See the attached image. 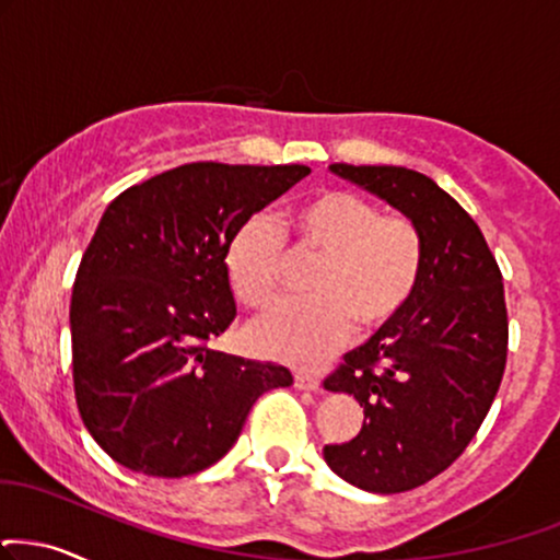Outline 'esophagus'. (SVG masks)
I'll list each match as a JSON object with an SVG mask.
<instances>
[{
    "instance_id": "34e87169",
    "label": "esophagus",
    "mask_w": 560,
    "mask_h": 560,
    "mask_svg": "<svg viewBox=\"0 0 560 560\" xmlns=\"http://www.w3.org/2000/svg\"><path fill=\"white\" fill-rule=\"evenodd\" d=\"M294 386L298 388H302V390H318L320 388V378L318 375H313V373H294Z\"/></svg>"
}]
</instances>
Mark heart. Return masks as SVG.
Instances as JSON below:
<instances>
[{"mask_svg":"<svg viewBox=\"0 0 560 560\" xmlns=\"http://www.w3.org/2000/svg\"><path fill=\"white\" fill-rule=\"evenodd\" d=\"M294 245L323 255L313 300L284 302L247 328L255 352L292 365H318L354 331H381L412 302L425 266V242L415 221L381 213L349 190H323L289 215ZM287 247L268 215L234 229L224 250L229 289L242 305L266 307L279 298Z\"/></svg>","mask_w":560,"mask_h":560,"instance_id":"1","label":"heart"}]
</instances>
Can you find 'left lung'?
<instances>
[{
	"label": "left lung",
	"instance_id": "left-lung-1",
	"mask_svg": "<svg viewBox=\"0 0 560 560\" xmlns=\"http://www.w3.org/2000/svg\"><path fill=\"white\" fill-rule=\"evenodd\" d=\"M420 229L425 266L407 310L323 381L360 401L352 441L323 448L341 480L404 493L462 456L493 404L509 352L501 268L472 215L425 174L404 166L331 164Z\"/></svg>",
	"mask_w": 560,
	"mask_h": 560
}]
</instances>
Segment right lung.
I'll list each match as a JSON object with an SVG mask.
<instances>
[{"label": "right lung", "mask_w": 560, "mask_h": 560, "mask_svg": "<svg viewBox=\"0 0 560 560\" xmlns=\"http://www.w3.org/2000/svg\"><path fill=\"white\" fill-rule=\"evenodd\" d=\"M302 164L198 161L127 187L101 215L70 302L72 381L88 433L148 477L203 472L234 446L276 362L208 347L237 315L234 229L307 177Z\"/></svg>", "instance_id": "obj_1"}]
</instances>
